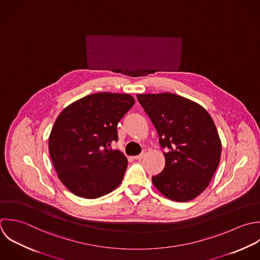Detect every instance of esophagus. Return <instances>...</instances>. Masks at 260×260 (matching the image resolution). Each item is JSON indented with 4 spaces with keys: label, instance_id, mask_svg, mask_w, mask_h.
I'll use <instances>...</instances> for the list:
<instances>
[{
    "label": "esophagus",
    "instance_id": "esophagus-1",
    "mask_svg": "<svg viewBox=\"0 0 260 260\" xmlns=\"http://www.w3.org/2000/svg\"><path fill=\"white\" fill-rule=\"evenodd\" d=\"M146 155H147V152L146 151H143L140 155H138V156H135L134 158L136 159V160H142L143 158H145L146 157Z\"/></svg>",
    "mask_w": 260,
    "mask_h": 260
}]
</instances>
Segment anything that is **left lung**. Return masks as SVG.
Wrapping results in <instances>:
<instances>
[{"label": "left lung", "mask_w": 260, "mask_h": 260, "mask_svg": "<svg viewBox=\"0 0 260 260\" xmlns=\"http://www.w3.org/2000/svg\"><path fill=\"white\" fill-rule=\"evenodd\" d=\"M137 97L167 151L165 167L152 177L153 184L171 201L196 199L209 186L221 159L222 143L213 118L203 106L176 94Z\"/></svg>", "instance_id": "obj_1"}]
</instances>
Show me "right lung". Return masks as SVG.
<instances>
[{
    "label": "right lung",
    "instance_id": "1",
    "mask_svg": "<svg viewBox=\"0 0 260 260\" xmlns=\"http://www.w3.org/2000/svg\"><path fill=\"white\" fill-rule=\"evenodd\" d=\"M134 104L128 94L101 92L73 102L59 113L48 151L59 180L71 192L98 199L121 183L127 159L110 146L118 140L119 120Z\"/></svg>",
    "mask_w": 260,
    "mask_h": 260
}]
</instances>
